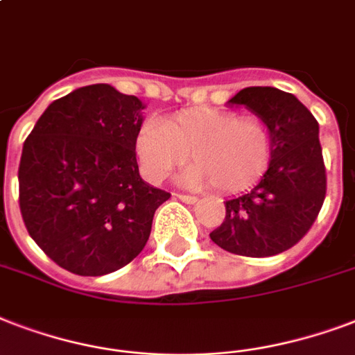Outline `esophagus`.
<instances>
[{
	"instance_id": "1",
	"label": "esophagus",
	"mask_w": 355,
	"mask_h": 355,
	"mask_svg": "<svg viewBox=\"0 0 355 355\" xmlns=\"http://www.w3.org/2000/svg\"><path fill=\"white\" fill-rule=\"evenodd\" d=\"M177 199H180L182 202H186V205H193V202H197V197L196 196H184V193H177Z\"/></svg>"
}]
</instances>
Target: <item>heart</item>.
<instances>
[{
  "label": "heart",
  "mask_w": 355,
  "mask_h": 355,
  "mask_svg": "<svg viewBox=\"0 0 355 355\" xmlns=\"http://www.w3.org/2000/svg\"><path fill=\"white\" fill-rule=\"evenodd\" d=\"M135 154L148 182H164L191 156L196 164L180 175V182L193 188L216 184L223 191H240L268 169L272 134L257 117L196 110L164 123L143 124L135 139Z\"/></svg>",
  "instance_id": "obj_1"
}]
</instances>
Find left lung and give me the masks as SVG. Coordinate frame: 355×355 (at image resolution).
Here are the masks:
<instances>
[{
	"label": "left lung",
	"mask_w": 355,
	"mask_h": 355,
	"mask_svg": "<svg viewBox=\"0 0 355 355\" xmlns=\"http://www.w3.org/2000/svg\"><path fill=\"white\" fill-rule=\"evenodd\" d=\"M227 104L266 123L272 158L257 186L225 201V220L210 238L234 255H277L305 236L326 197L318 123L294 94L275 87H245Z\"/></svg>",
	"instance_id": "obj_1"
}]
</instances>
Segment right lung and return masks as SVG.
<instances>
[{"label":"right lung","instance_id":"add662e5","mask_svg":"<svg viewBox=\"0 0 355 355\" xmlns=\"http://www.w3.org/2000/svg\"><path fill=\"white\" fill-rule=\"evenodd\" d=\"M143 104L107 83L53 100L27 135L20 210L37 245L76 275H105L139 255L169 193L139 177Z\"/></svg>","mask_w":355,"mask_h":355}]
</instances>
